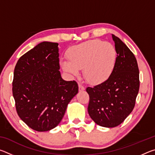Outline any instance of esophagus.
<instances>
[{"mask_svg": "<svg viewBox=\"0 0 155 155\" xmlns=\"http://www.w3.org/2000/svg\"><path fill=\"white\" fill-rule=\"evenodd\" d=\"M78 88H79V91H83L85 90V87L81 85V84H79V85H78Z\"/></svg>", "mask_w": 155, "mask_h": 155, "instance_id": "esophagus-1", "label": "esophagus"}]
</instances>
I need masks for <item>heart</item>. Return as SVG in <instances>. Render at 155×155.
<instances>
[{"label": "heart", "instance_id": "heart-1", "mask_svg": "<svg viewBox=\"0 0 155 155\" xmlns=\"http://www.w3.org/2000/svg\"><path fill=\"white\" fill-rule=\"evenodd\" d=\"M67 57L69 62H61L64 71L77 75L78 70L83 68L85 80L91 84H98L111 75L116 62L117 52L111 43L94 40L70 47Z\"/></svg>", "mask_w": 155, "mask_h": 155}]
</instances>
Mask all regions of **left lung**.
I'll list each match as a JSON object with an SVG mask.
<instances>
[{
	"label": "left lung",
	"instance_id": "obj_1",
	"mask_svg": "<svg viewBox=\"0 0 155 155\" xmlns=\"http://www.w3.org/2000/svg\"><path fill=\"white\" fill-rule=\"evenodd\" d=\"M112 38L117 52L114 71L104 82L86 89L89 115L97 124L107 128L120 125L132 112L140 89L135 55L119 38L112 35Z\"/></svg>",
	"mask_w": 155,
	"mask_h": 155
}]
</instances>
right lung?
<instances>
[{"instance_id": "right-lung-1", "label": "right lung", "mask_w": 155, "mask_h": 155, "mask_svg": "<svg viewBox=\"0 0 155 155\" xmlns=\"http://www.w3.org/2000/svg\"><path fill=\"white\" fill-rule=\"evenodd\" d=\"M58 44L43 41L18 59L12 92L20 119L43 132L56 127L78 91L75 81H65L59 72Z\"/></svg>"}]
</instances>
